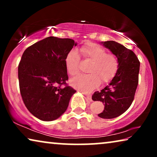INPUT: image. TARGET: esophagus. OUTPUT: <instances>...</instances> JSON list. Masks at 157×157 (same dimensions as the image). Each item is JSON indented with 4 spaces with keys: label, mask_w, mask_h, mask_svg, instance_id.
Listing matches in <instances>:
<instances>
[{
    "label": "esophagus",
    "mask_w": 157,
    "mask_h": 157,
    "mask_svg": "<svg viewBox=\"0 0 157 157\" xmlns=\"http://www.w3.org/2000/svg\"><path fill=\"white\" fill-rule=\"evenodd\" d=\"M86 97L87 100L91 101V94H86Z\"/></svg>",
    "instance_id": "1"
}]
</instances>
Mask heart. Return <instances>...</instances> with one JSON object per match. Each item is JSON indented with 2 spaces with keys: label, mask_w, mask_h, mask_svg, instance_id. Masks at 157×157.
Returning <instances> with one entry per match:
<instances>
[{
  "label": "heart",
  "mask_w": 157,
  "mask_h": 157,
  "mask_svg": "<svg viewBox=\"0 0 157 157\" xmlns=\"http://www.w3.org/2000/svg\"><path fill=\"white\" fill-rule=\"evenodd\" d=\"M80 51L83 58L91 61L88 73L75 77L71 81V84L75 89L90 93L96 89L100 83L106 84L117 75L119 68V61L117 56L107 51L99 45L89 43L83 46ZM80 57L76 51L71 50L65 58L66 70L71 76H76L79 72Z\"/></svg>",
  "instance_id": "b5f03b06"
}]
</instances>
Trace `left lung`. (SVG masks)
<instances>
[{
  "mask_svg": "<svg viewBox=\"0 0 157 157\" xmlns=\"http://www.w3.org/2000/svg\"><path fill=\"white\" fill-rule=\"evenodd\" d=\"M103 46L117 56L119 61L118 72L109 85L92 96L101 101L104 109L98 116L103 119H113L125 112L132 105L139 83L140 62L135 53L113 40L101 42Z\"/></svg>",
  "mask_w": 157,
  "mask_h": 157,
  "instance_id": "1",
  "label": "left lung"
}]
</instances>
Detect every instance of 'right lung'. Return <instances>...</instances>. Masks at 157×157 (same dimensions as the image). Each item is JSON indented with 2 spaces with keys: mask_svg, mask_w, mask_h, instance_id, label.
I'll return each mask as SVG.
<instances>
[{
  "mask_svg": "<svg viewBox=\"0 0 157 157\" xmlns=\"http://www.w3.org/2000/svg\"><path fill=\"white\" fill-rule=\"evenodd\" d=\"M76 45L71 38L50 36L28 47L23 53L18 65L21 95L28 110L40 120L59 118L76 92L66 83L65 64L66 54Z\"/></svg>",
  "mask_w": 157,
  "mask_h": 157,
  "instance_id": "add662e5",
  "label": "right lung"
}]
</instances>
